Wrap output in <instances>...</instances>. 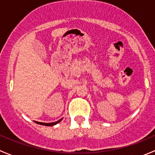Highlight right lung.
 <instances>
[{"instance_id": "1", "label": "right lung", "mask_w": 155, "mask_h": 155, "mask_svg": "<svg viewBox=\"0 0 155 155\" xmlns=\"http://www.w3.org/2000/svg\"><path fill=\"white\" fill-rule=\"evenodd\" d=\"M62 119H63V118L55 121V122H51V123H43V122H39V121H35V123H37V124H41V125H44V126H54L55 125V124H57L58 123L61 122V121H62Z\"/></svg>"}]
</instances>
